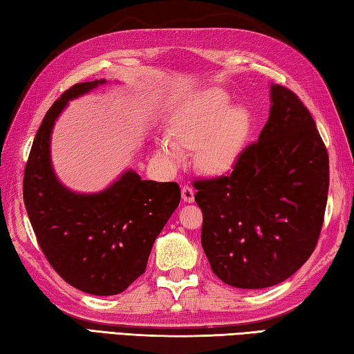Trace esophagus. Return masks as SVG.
<instances>
[{
  "label": "esophagus",
  "instance_id": "esophagus-1",
  "mask_svg": "<svg viewBox=\"0 0 354 354\" xmlns=\"http://www.w3.org/2000/svg\"><path fill=\"white\" fill-rule=\"evenodd\" d=\"M182 198H183V202H186V203H192L194 202V189L191 188V186H183L182 188Z\"/></svg>",
  "mask_w": 354,
  "mask_h": 354
}]
</instances>
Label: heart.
<instances>
[{
  "label": "heart",
  "instance_id": "obj_1",
  "mask_svg": "<svg viewBox=\"0 0 354 354\" xmlns=\"http://www.w3.org/2000/svg\"><path fill=\"white\" fill-rule=\"evenodd\" d=\"M250 109L231 106V95L218 88L198 91L180 106L169 126V136L158 138L157 149L169 168L182 165L183 148H197L196 162L209 174L232 169L248 140Z\"/></svg>",
  "mask_w": 354,
  "mask_h": 354
}]
</instances>
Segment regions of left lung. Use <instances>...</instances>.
<instances>
[{"label": "left lung", "instance_id": "left-lung-1", "mask_svg": "<svg viewBox=\"0 0 354 354\" xmlns=\"http://www.w3.org/2000/svg\"><path fill=\"white\" fill-rule=\"evenodd\" d=\"M270 92L268 122L231 174L194 183L211 270L245 290L281 283L308 260L328 197V152L310 111L281 84Z\"/></svg>", "mask_w": 354, "mask_h": 354}]
</instances>
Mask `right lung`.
<instances>
[{
	"label": "right lung",
	"instance_id": "add662e5",
	"mask_svg": "<svg viewBox=\"0 0 354 354\" xmlns=\"http://www.w3.org/2000/svg\"><path fill=\"white\" fill-rule=\"evenodd\" d=\"M73 84L46 112L26 163L23 197L38 245L69 285L94 296L124 291L146 270L160 231L180 203L176 182L142 180L124 171L109 188L78 194L59 183L50 162V134L71 100L104 84Z\"/></svg>",
	"mask_w": 354,
	"mask_h": 354
}]
</instances>
